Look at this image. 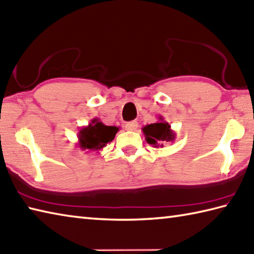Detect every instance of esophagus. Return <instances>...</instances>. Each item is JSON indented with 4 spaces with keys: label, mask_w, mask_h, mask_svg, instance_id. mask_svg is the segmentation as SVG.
<instances>
[{
    "label": "esophagus",
    "mask_w": 254,
    "mask_h": 254,
    "mask_svg": "<svg viewBox=\"0 0 254 254\" xmlns=\"http://www.w3.org/2000/svg\"><path fill=\"white\" fill-rule=\"evenodd\" d=\"M126 128L127 131H135L137 128V122L132 121V122H127L126 124Z\"/></svg>",
    "instance_id": "esophagus-1"
}]
</instances>
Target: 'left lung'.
Here are the masks:
<instances>
[{
	"instance_id": "8db88e82",
	"label": "left lung",
	"mask_w": 254,
	"mask_h": 254,
	"mask_svg": "<svg viewBox=\"0 0 254 254\" xmlns=\"http://www.w3.org/2000/svg\"><path fill=\"white\" fill-rule=\"evenodd\" d=\"M142 132L146 142L154 147H163L167 142H174L177 134L171 128V126L159 117V121L142 127Z\"/></svg>"
}]
</instances>
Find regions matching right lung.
Instances as JSON below:
<instances>
[{
    "label": "right lung",
    "mask_w": 254,
    "mask_h": 254,
    "mask_svg": "<svg viewBox=\"0 0 254 254\" xmlns=\"http://www.w3.org/2000/svg\"><path fill=\"white\" fill-rule=\"evenodd\" d=\"M119 131L118 127H109L99 119L91 120L89 126L82 127L77 132V146L82 151L98 152L111 142Z\"/></svg>",
    "instance_id": "1"
}]
</instances>
